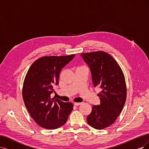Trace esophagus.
<instances>
[{
	"label": "esophagus",
	"instance_id": "1",
	"mask_svg": "<svg viewBox=\"0 0 149 149\" xmlns=\"http://www.w3.org/2000/svg\"><path fill=\"white\" fill-rule=\"evenodd\" d=\"M81 102H74V105L76 106H79L81 105Z\"/></svg>",
	"mask_w": 149,
	"mask_h": 149
}]
</instances>
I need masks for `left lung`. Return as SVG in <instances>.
Masks as SVG:
<instances>
[{
	"label": "left lung",
	"mask_w": 149,
	"mask_h": 149,
	"mask_svg": "<svg viewBox=\"0 0 149 149\" xmlns=\"http://www.w3.org/2000/svg\"><path fill=\"white\" fill-rule=\"evenodd\" d=\"M81 55L90 68L94 86L102 89L97 95L101 103L92 106L87 122L93 128L102 130L115 122L125 106L126 85L124 74L116 60L105 52Z\"/></svg>",
	"instance_id": "8db88e82"
}]
</instances>
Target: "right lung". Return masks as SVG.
Returning <instances> with one entry per match:
<instances>
[{
  "instance_id": "1",
  "label": "right lung",
  "mask_w": 149,
  "mask_h": 149,
  "mask_svg": "<svg viewBox=\"0 0 149 149\" xmlns=\"http://www.w3.org/2000/svg\"><path fill=\"white\" fill-rule=\"evenodd\" d=\"M75 54L43 56L31 65L23 82L22 95L31 117L42 128L57 129L65 123L73 109L72 102L51 98L53 86L59 84L62 69Z\"/></svg>"
}]
</instances>
